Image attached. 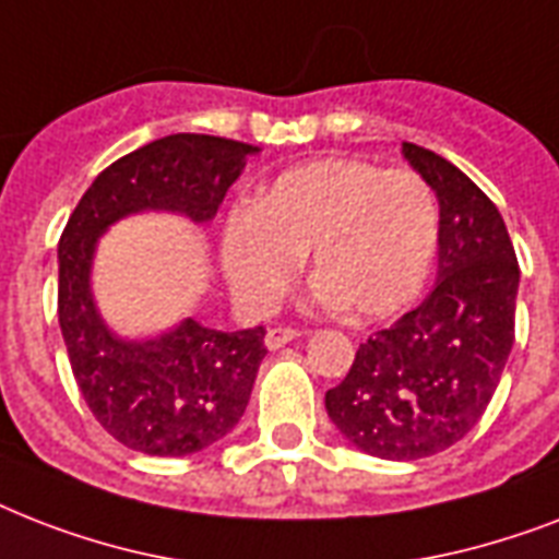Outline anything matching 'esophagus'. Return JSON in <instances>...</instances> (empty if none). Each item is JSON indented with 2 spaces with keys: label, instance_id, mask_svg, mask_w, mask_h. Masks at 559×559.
<instances>
[{
  "label": "esophagus",
  "instance_id": "34e87169",
  "mask_svg": "<svg viewBox=\"0 0 559 559\" xmlns=\"http://www.w3.org/2000/svg\"><path fill=\"white\" fill-rule=\"evenodd\" d=\"M298 336H301V333H298L296 328H272V331L266 333V348L278 350V348H284L287 342L298 340Z\"/></svg>",
  "mask_w": 559,
  "mask_h": 559
}]
</instances>
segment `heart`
<instances>
[{
	"instance_id": "b5f03b06",
	"label": "heart",
	"mask_w": 559,
	"mask_h": 559,
	"mask_svg": "<svg viewBox=\"0 0 559 559\" xmlns=\"http://www.w3.org/2000/svg\"><path fill=\"white\" fill-rule=\"evenodd\" d=\"M438 249V202L420 174L316 159L272 179L223 228V270L252 313L287 296L310 252L316 301L385 319L420 296Z\"/></svg>"
}]
</instances>
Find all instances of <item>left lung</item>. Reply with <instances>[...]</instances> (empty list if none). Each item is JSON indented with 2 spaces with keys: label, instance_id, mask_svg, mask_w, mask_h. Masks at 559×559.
<instances>
[{
  "label": "left lung",
  "instance_id": "8db88e82",
  "mask_svg": "<svg viewBox=\"0 0 559 559\" xmlns=\"http://www.w3.org/2000/svg\"><path fill=\"white\" fill-rule=\"evenodd\" d=\"M438 197V281L424 305L362 342L324 394L357 450L415 461L447 450L485 415L513 348L520 263L490 197L438 153L403 142Z\"/></svg>",
  "mask_w": 559,
  "mask_h": 559
}]
</instances>
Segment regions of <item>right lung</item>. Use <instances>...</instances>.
Masks as SVG:
<instances>
[{"label": "right lung", "instance_id": "1", "mask_svg": "<svg viewBox=\"0 0 559 559\" xmlns=\"http://www.w3.org/2000/svg\"><path fill=\"white\" fill-rule=\"evenodd\" d=\"M252 153L258 147L219 135L156 139L100 170L60 235L57 316L78 389L98 424L144 455H191L235 429L266 357V331L223 333L182 319L162 336L124 340L92 298L95 246L139 211L209 223Z\"/></svg>", "mask_w": 559, "mask_h": 559}]
</instances>
